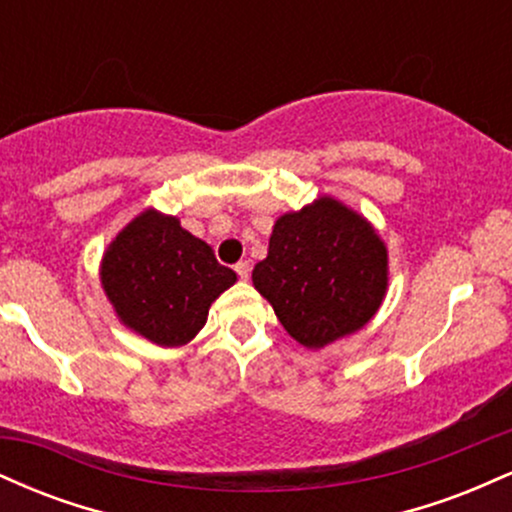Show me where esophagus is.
<instances>
[{"instance_id": "1", "label": "esophagus", "mask_w": 512, "mask_h": 512, "mask_svg": "<svg viewBox=\"0 0 512 512\" xmlns=\"http://www.w3.org/2000/svg\"><path fill=\"white\" fill-rule=\"evenodd\" d=\"M236 274L240 276V279H250V262H238L236 264Z\"/></svg>"}]
</instances>
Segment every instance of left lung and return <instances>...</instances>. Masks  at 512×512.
Masks as SVG:
<instances>
[{"instance_id": "obj_1", "label": "left lung", "mask_w": 512, "mask_h": 512, "mask_svg": "<svg viewBox=\"0 0 512 512\" xmlns=\"http://www.w3.org/2000/svg\"><path fill=\"white\" fill-rule=\"evenodd\" d=\"M252 284L298 344L322 349L378 313L387 291V248L361 214L320 197L276 219Z\"/></svg>"}]
</instances>
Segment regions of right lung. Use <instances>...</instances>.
<instances>
[{"mask_svg":"<svg viewBox=\"0 0 512 512\" xmlns=\"http://www.w3.org/2000/svg\"><path fill=\"white\" fill-rule=\"evenodd\" d=\"M101 284L122 325L158 346H182L202 330L211 303L236 284V272L175 216L146 209L108 245Z\"/></svg>","mask_w":512,"mask_h":512,"instance_id":"1","label":"right lung"}]
</instances>
